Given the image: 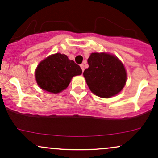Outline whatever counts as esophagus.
<instances>
[{
    "mask_svg": "<svg viewBox=\"0 0 158 158\" xmlns=\"http://www.w3.org/2000/svg\"><path fill=\"white\" fill-rule=\"evenodd\" d=\"M80 67H81V68H82V72H83V71H84V70H85L84 64H81V65H80Z\"/></svg>",
    "mask_w": 158,
    "mask_h": 158,
    "instance_id": "34e87169",
    "label": "esophagus"
}]
</instances>
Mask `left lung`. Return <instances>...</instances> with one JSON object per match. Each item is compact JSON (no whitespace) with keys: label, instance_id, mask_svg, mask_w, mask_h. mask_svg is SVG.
Returning <instances> with one entry per match:
<instances>
[{"label":"left lung","instance_id":"1","mask_svg":"<svg viewBox=\"0 0 158 158\" xmlns=\"http://www.w3.org/2000/svg\"><path fill=\"white\" fill-rule=\"evenodd\" d=\"M89 67L83 76L88 88L97 96L109 98L118 94L127 80L125 68L117 57L106 53H92Z\"/></svg>","mask_w":158,"mask_h":158}]
</instances>
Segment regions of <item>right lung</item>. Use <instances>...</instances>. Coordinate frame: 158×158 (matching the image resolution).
<instances>
[{
    "mask_svg": "<svg viewBox=\"0 0 158 158\" xmlns=\"http://www.w3.org/2000/svg\"><path fill=\"white\" fill-rule=\"evenodd\" d=\"M82 69L67 55L57 53L42 60L35 72L38 85L48 92L59 93L70 84L74 76L81 75Z\"/></svg>",
    "mask_w": 158,
    "mask_h": 158,
    "instance_id": "right-lung-1",
    "label": "right lung"
}]
</instances>
